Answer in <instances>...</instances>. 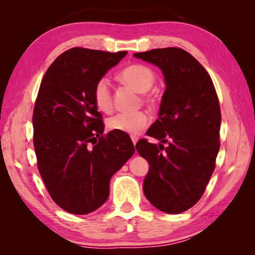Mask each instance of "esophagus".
<instances>
[{"instance_id":"1","label":"esophagus","mask_w":255,"mask_h":255,"mask_svg":"<svg viewBox=\"0 0 255 255\" xmlns=\"http://www.w3.org/2000/svg\"><path fill=\"white\" fill-rule=\"evenodd\" d=\"M131 140H132L133 145H136V143L138 141V137H137V136H135V135H132V136H131Z\"/></svg>"}]
</instances>
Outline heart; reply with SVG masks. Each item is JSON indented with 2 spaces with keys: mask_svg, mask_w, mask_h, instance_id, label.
Wrapping results in <instances>:
<instances>
[{
  "mask_svg": "<svg viewBox=\"0 0 255 255\" xmlns=\"http://www.w3.org/2000/svg\"><path fill=\"white\" fill-rule=\"evenodd\" d=\"M119 79L124 83L130 85L137 92L145 93L152 88L155 75L149 67L141 64H132L123 68L119 73ZM93 100L100 111L110 112L112 110V93L107 77H101L94 84ZM149 123V116L144 111L118 112L107 120V126L110 130L136 135L143 131Z\"/></svg>",
  "mask_w": 255,
  "mask_h": 255,
  "instance_id": "obj_1",
  "label": "heart"
}]
</instances>
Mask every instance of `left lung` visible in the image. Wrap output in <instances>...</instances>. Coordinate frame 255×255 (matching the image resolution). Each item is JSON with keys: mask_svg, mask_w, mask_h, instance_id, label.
I'll return each mask as SVG.
<instances>
[{"mask_svg": "<svg viewBox=\"0 0 255 255\" xmlns=\"http://www.w3.org/2000/svg\"><path fill=\"white\" fill-rule=\"evenodd\" d=\"M133 56L161 68L166 84L158 119L146 132L162 144L145 138L136 144L149 164L145 197L164 213H183L199 201L216 166L222 122L217 93L208 72L188 51L169 47Z\"/></svg>", "mask_w": 255, "mask_h": 255, "instance_id": "obj_1", "label": "left lung"}]
</instances>
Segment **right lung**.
Wrapping results in <instances>:
<instances>
[{"label":"right lung","instance_id":"add662e5","mask_svg":"<svg viewBox=\"0 0 255 255\" xmlns=\"http://www.w3.org/2000/svg\"><path fill=\"white\" fill-rule=\"evenodd\" d=\"M126 54L74 47L42 77L32 116L37 166L51 199L67 213L90 214L105 204L111 176L135 152L128 133H103L93 100L94 84Z\"/></svg>","mask_w":255,"mask_h":255}]
</instances>
